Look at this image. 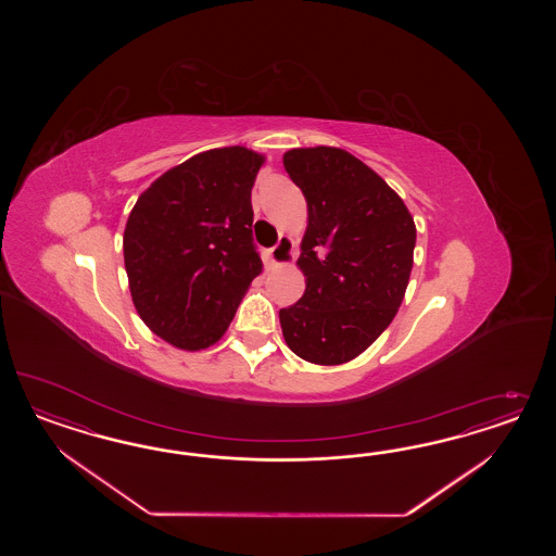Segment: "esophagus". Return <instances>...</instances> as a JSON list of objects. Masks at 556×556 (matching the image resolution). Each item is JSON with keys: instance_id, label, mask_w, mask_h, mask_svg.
<instances>
[{"instance_id": "esophagus-1", "label": "esophagus", "mask_w": 556, "mask_h": 556, "mask_svg": "<svg viewBox=\"0 0 556 556\" xmlns=\"http://www.w3.org/2000/svg\"><path fill=\"white\" fill-rule=\"evenodd\" d=\"M273 265H287L291 258V242L287 236H281L279 242L269 251Z\"/></svg>"}]
</instances>
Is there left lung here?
<instances>
[{"mask_svg":"<svg viewBox=\"0 0 556 556\" xmlns=\"http://www.w3.org/2000/svg\"><path fill=\"white\" fill-rule=\"evenodd\" d=\"M307 202L300 267L305 291L279 309L287 346L316 365H342L369 349L404 300L416 226L402 198L351 152H286Z\"/></svg>","mask_w":556,"mask_h":556,"instance_id":"obj_1","label":"left lung"}]
</instances>
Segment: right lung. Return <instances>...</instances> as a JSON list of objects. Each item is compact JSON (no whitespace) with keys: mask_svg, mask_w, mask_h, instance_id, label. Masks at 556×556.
I'll list each match as a JSON object with an SVG mask.
<instances>
[{"mask_svg":"<svg viewBox=\"0 0 556 556\" xmlns=\"http://www.w3.org/2000/svg\"><path fill=\"white\" fill-rule=\"evenodd\" d=\"M263 156L242 147L200 152L161 175L124 230V265L142 321L173 346L218 342L263 269L253 191Z\"/></svg>","mask_w":556,"mask_h":556,"instance_id":"add662e5","label":"right lung"}]
</instances>
